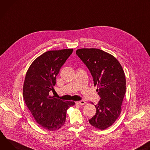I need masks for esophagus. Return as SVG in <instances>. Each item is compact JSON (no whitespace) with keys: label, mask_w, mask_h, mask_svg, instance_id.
Wrapping results in <instances>:
<instances>
[{"label":"esophagus","mask_w":150,"mask_h":150,"mask_svg":"<svg viewBox=\"0 0 150 150\" xmlns=\"http://www.w3.org/2000/svg\"><path fill=\"white\" fill-rule=\"evenodd\" d=\"M77 104H79V105H85L86 104V102L84 101V100H81V101H77L76 103Z\"/></svg>","instance_id":"1"}]
</instances>
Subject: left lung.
I'll return each mask as SVG.
<instances>
[{"label": "left lung", "mask_w": 150, "mask_h": 150, "mask_svg": "<svg viewBox=\"0 0 150 150\" xmlns=\"http://www.w3.org/2000/svg\"><path fill=\"white\" fill-rule=\"evenodd\" d=\"M76 54L91 72L101 98L95 105L96 112L89 122L97 129L104 130L114 123L121 112L126 93L124 71L117 59L101 49H79Z\"/></svg>", "instance_id": "1"}]
</instances>
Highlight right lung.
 Instances as JSON below:
<instances>
[{
    "label": "right lung",
    "mask_w": 150,
    "mask_h": 150,
    "mask_svg": "<svg viewBox=\"0 0 150 150\" xmlns=\"http://www.w3.org/2000/svg\"><path fill=\"white\" fill-rule=\"evenodd\" d=\"M73 49L49 51L38 57L27 71L23 86L25 103L36 122L54 131L65 123L67 110L75 104L49 96L54 91L56 77Z\"/></svg>",
    "instance_id": "right-lung-1"
}]
</instances>
